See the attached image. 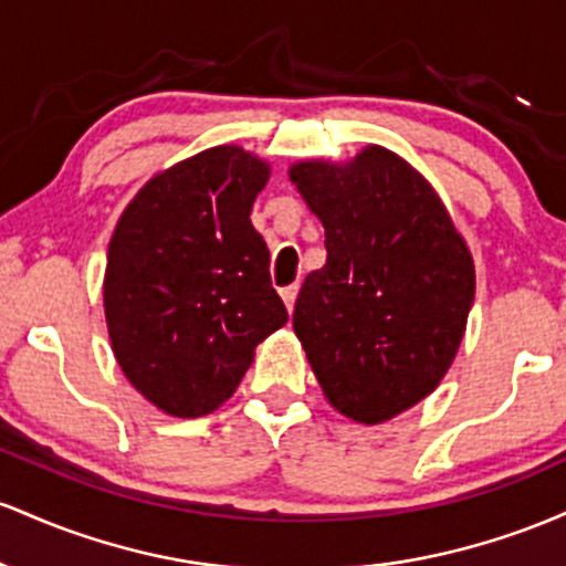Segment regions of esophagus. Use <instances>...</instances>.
<instances>
[{
    "label": "esophagus",
    "instance_id": "34e87169",
    "mask_svg": "<svg viewBox=\"0 0 566 566\" xmlns=\"http://www.w3.org/2000/svg\"><path fill=\"white\" fill-rule=\"evenodd\" d=\"M296 294H300V285H289V289H283L281 291V296H283V302H285V310H289V313H294V304H296Z\"/></svg>",
    "mask_w": 566,
    "mask_h": 566
}]
</instances>
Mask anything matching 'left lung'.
Returning a JSON list of instances; mask_svg holds the SVG:
<instances>
[{
	"mask_svg": "<svg viewBox=\"0 0 566 566\" xmlns=\"http://www.w3.org/2000/svg\"><path fill=\"white\" fill-rule=\"evenodd\" d=\"M289 176L328 253L304 277L294 332L339 415L392 420L436 390L460 350L471 251L428 179L385 146L350 163H296Z\"/></svg>",
	"mask_w": 566,
	"mask_h": 566,
	"instance_id": "obj_1",
	"label": "left lung"
}]
</instances>
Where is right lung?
I'll use <instances>...</instances> for the list:
<instances>
[{
  "mask_svg": "<svg viewBox=\"0 0 566 566\" xmlns=\"http://www.w3.org/2000/svg\"><path fill=\"white\" fill-rule=\"evenodd\" d=\"M270 165L213 146L138 189L114 227L104 313L128 382L170 417L211 415L289 313L251 208Z\"/></svg>",
  "mask_w": 566,
  "mask_h": 566,
  "instance_id": "obj_1",
  "label": "right lung"
}]
</instances>
